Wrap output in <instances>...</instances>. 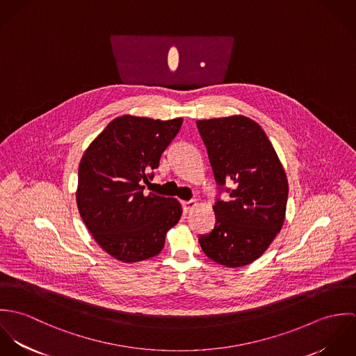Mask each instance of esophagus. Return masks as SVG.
Listing matches in <instances>:
<instances>
[{
    "mask_svg": "<svg viewBox=\"0 0 356 356\" xmlns=\"http://www.w3.org/2000/svg\"><path fill=\"white\" fill-rule=\"evenodd\" d=\"M182 205H184V209L188 212V211H191L192 208H195L197 205V202L196 200H188V202H184Z\"/></svg>",
    "mask_w": 356,
    "mask_h": 356,
    "instance_id": "esophagus-1",
    "label": "esophagus"
}]
</instances>
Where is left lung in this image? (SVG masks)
<instances>
[{"label":"left lung","mask_w":356,"mask_h":356,"mask_svg":"<svg viewBox=\"0 0 356 356\" xmlns=\"http://www.w3.org/2000/svg\"><path fill=\"white\" fill-rule=\"evenodd\" d=\"M196 124L218 185L216 222L208 234L199 236V243L204 254L222 266L250 264L284 225L285 171L266 133L250 118H218ZM223 191L229 193V202L218 199Z\"/></svg>","instance_id":"obj_1"}]
</instances>
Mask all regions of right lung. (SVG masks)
I'll return each mask as SVG.
<instances>
[{
  "label": "right lung",
  "mask_w": 356,
  "mask_h": 356,
  "mask_svg": "<svg viewBox=\"0 0 356 356\" xmlns=\"http://www.w3.org/2000/svg\"><path fill=\"white\" fill-rule=\"evenodd\" d=\"M182 119L119 116L83 153L78 170L79 213L106 254L124 263L160 254L165 233L178 223L181 205L171 197L144 195L161 153Z\"/></svg>",
  "instance_id": "right-lung-1"
}]
</instances>
